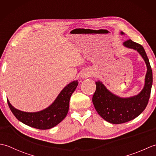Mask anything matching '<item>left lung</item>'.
Instances as JSON below:
<instances>
[{
	"label": "left lung",
	"mask_w": 156,
	"mask_h": 156,
	"mask_svg": "<svg viewBox=\"0 0 156 156\" xmlns=\"http://www.w3.org/2000/svg\"><path fill=\"white\" fill-rule=\"evenodd\" d=\"M123 44L140 53L146 63L147 71L144 89L138 95L131 98L118 97L109 92L101 82H96L97 88L92 97L94 108L102 119L112 124H121L133 120L145 110L150 99L153 82L152 69L143 46L131 39L125 41Z\"/></svg>",
	"instance_id": "8db88e82"
}]
</instances>
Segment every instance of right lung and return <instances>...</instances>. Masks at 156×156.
<instances>
[{"instance_id":"1","label":"right lung","mask_w":156,"mask_h":156,"mask_svg":"<svg viewBox=\"0 0 156 156\" xmlns=\"http://www.w3.org/2000/svg\"><path fill=\"white\" fill-rule=\"evenodd\" d=\"M78 82L74 81L63 89L50 107L37 112H26L17 110L7 102L12 114L23 123L38 129H49L55 127L64 119L69 110V99Z\"/></svg>"}]
</instances>
